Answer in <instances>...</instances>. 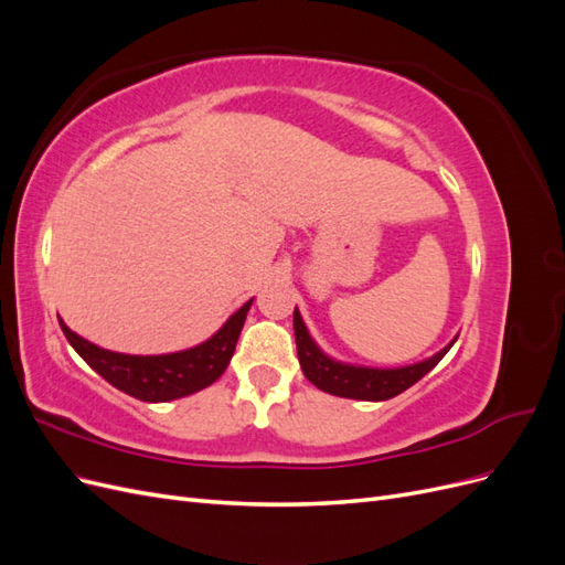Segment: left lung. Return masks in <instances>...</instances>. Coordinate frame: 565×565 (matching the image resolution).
<instances>
[{"label": "left lung", "instance_id": "1", "mask_svg": "<svg viewBox=\"0 0 565 565\" xmlns=\"http://www.w3.org/2000/svg\"><path fill=\"white\" fill-rule=\"evenodd\" d=\"M295 337H297L299 365L306 374V380H309L313 386H318L320 391L332 393V396L355 398V401H388L393 396H398V393L419 382L426 372H431L440 363V358L446 355L455 344L452 339L446 349L415 365L396 367V370H377V367H358V365L337 363L332 358L324 355L316 347L309 330H306V324L297 309H295Z\"/></svg>", "mask_w": 565, "mask_h": 565}]
</instances>
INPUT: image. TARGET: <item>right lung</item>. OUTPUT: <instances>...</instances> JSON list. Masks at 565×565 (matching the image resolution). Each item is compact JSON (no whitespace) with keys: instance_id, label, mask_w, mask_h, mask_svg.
Here are the masks:
<instances>
[{"instance_id":"obj_1","label":"right lung","mask_w":565,"mask_h":565,"mask_svg":"<svg viewBox=\"0 0 565 565\" xmlns=\"http://www.w3.org/2000/svg\"><path fill=\"white\" fill-rule=\"evenodd\" d=\"M249 306L252 299L200 347L164 355H127L100 349L75 334L63 320L58 322L65 339L84 358V363L96 370L108 384L146 403H167L207 388L226 372Z\"/></svg>"}]
</instances>
